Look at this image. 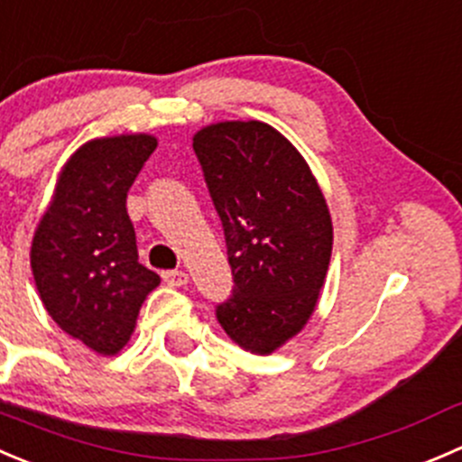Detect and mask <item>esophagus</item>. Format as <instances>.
Masks as SVG:
<instances>
[{
  "instance_id": "obj_1",
  "label": "esophagus",
  "mask_w": 462,
  "mask_h": 462,
  "mask_svg": "<svg viewBox=\"0 0 462 462\" xmlns=\"http://www.w3.org/2000/svg\"><path fill=\"white\" fill-rule=\"evenodd\" d=\"M163 282L171 287H184L189 282V273L181 272V269H172V272H163L162 273Z\"/></svg>"
}]
</instances>
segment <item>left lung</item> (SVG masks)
Wrapping results in <instances>:
<instances>
[{"instance_id": "left-lung-1", "label": "left lung", "mask_w": 462, "mask_h": 462, "mask_svg": "<svg viewBox=\"0 0 462 462\" xmlns=\"http://www.w3.org/2000/svg\"><path fill=\"white\" fill-rule=\"evenodd\" d=\"M226 237L233 294L216 314L240 348L272 355L312 317L332 254L326 198L303 154L263 121L193 136Z\"/></svg>"}]
</instances>
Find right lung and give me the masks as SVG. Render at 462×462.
I'll use <instances>...</instances> for the list:
<instances>
[{"instance_id":"right-lung-1","label":"right lung","mask_w":462,"mask_h":462,"mask_svg":"<svg viewBox=\"0 0 462 462\" xmlns=\"http://www.w3.org/2000/svg\"><path fill=\"white\" fill-rule=\"evenodd\" d=\"M157 148L152 134L91 139L58 175L31 245V269L49 317L94 353L112 357L162 278L139 263L127 190Z\"/></svg>"}]
</instances>
